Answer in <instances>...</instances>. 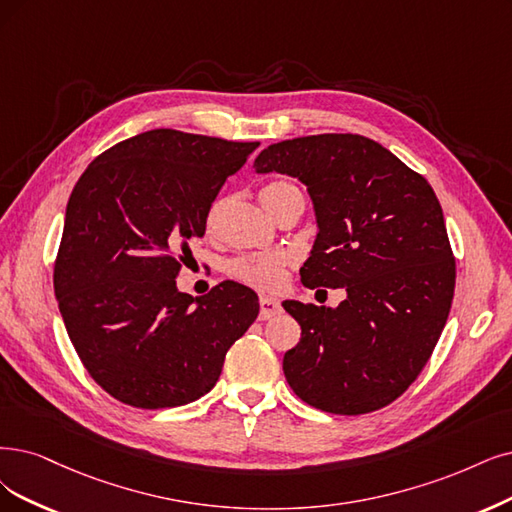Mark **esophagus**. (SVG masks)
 Segmentation results:
<instances>
[{"instance_id":"esophagus-1","label":"esophagus","mask_w":512,"mask_h":512,"mask_svg":"<svg viewBox=\"0 0 512 512\" xmlns=\"http://www.w3.org/2000/svg\"><path fill=\"white\" fill-rule=\"evenodd\" d=\"M282 312L280 301L274 297H261L259 299V320H268Z\"/></svg>"}]
</instances>
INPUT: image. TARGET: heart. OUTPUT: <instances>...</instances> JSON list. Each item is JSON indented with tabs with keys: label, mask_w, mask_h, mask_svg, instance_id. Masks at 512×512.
Wrapping results in <instances>:
<instances>
[{
	"label": "heart",
	"mask_w": 512,
	"mask_h": 512,
	"mask_svg": "<svg viewBox=\"0 0 512 512\" xmlns=\"http://www.w3.org/2000/svg\"><path fill=\"white\" fill-rule=\"evenodd\" d=\"M297 192V187L291 181H270L268 185L261 187L259 198L266 211L274 217L278 206L287 200L289 194ZM221 213V202H217L206 217V230L215 232L217 221ZM291 263V257L287 253H263V255H240L227 261V274L236 278L246 287H253L257 291H278L285 285L287 268Z\"/></svg>",
	"instance_id": "obj_1"
}]
</instances>
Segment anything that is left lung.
Instances as JSON below:
<instances>
[{
    "label": "left lung",
    "mask_w": 512,
    "mask_h": 512,
    "mask_svg": "<svg viewBox=\"0 0 512 512\" xmlns=\"http://www.w3.org/2000/svg\"><path fill=\"white\" fill-rule=\"evenodd\" d=\"M257 173L308 185L318 236L308 289H346L337 308L285 301L301 327L282 371L301 401L337 415L390 405L415 382L447 323L456 257L430 183L361 135L280 141Z\"/></svg>",
    "instance_id": "8db88e82"
}]
</instances>
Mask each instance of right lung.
<instances>
[{"label":"right lung","instance_id":"obj_1","mask_svg":"<svg viewBox=\"0 0 512 512\" xmlns=\"http://www.w3.org/2000/svg\"><path fill=\"white\" fill-rule=\"evenodd\" d=\"M257 145L156 128L103 151L75 183L54 295L82 365L120 403L200 399L255 323L257 295L238 282L194 299L175 280L221 185Z\"/></svg>","mask_w":512,"mask_h":512}]
</instances>
